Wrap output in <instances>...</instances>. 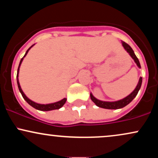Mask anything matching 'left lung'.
Wrapping results in <instances>:
<instances>
[{
    "label": "left lung",
    "instance_id": "obj_1",
    "mask_svg": "<svg viewBox=\"0 0 158 158\" xmlns=\"http://www.w3.org/2000/svg\"><path fill=\"white\" fill-rule=\"evenodd\" d=\"M122 45L123 47L124 48L125 50H126L127 52L129 54L130 56L134 59L135 62L137 64V67L139 68H141L140 67V64H139V61L137 59V57L136 56L135 54V52L134 50H132V48L129 46L128 44H126V42L124 41H122ZM142 77L139 78L138 83H137V85L136 86L135 89L131 92V94H129L128 96H127L126 97L123 98L122 99H119L118 101H114V102H106V101H102L99 100V99H97V98L94 97V95L90 93V99L93 102L95 103V105L99 108H106V109H119V108H122L123 107L126 106L127 105L129 104L130 102L133 100L136 97L137 93L140 89L141 85H142Z\"/></svg>",
    "mask_w": 158,
    "mask_h": 158
}]
</instances>
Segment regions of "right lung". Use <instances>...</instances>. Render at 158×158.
<instances>
[{
    "label": "right lung",
    "mask_w": 158,
    "mask_h": 158,
    "mask_svg": "<svg viewBox=\"0 0 158 158\" xmlns=\"http://www.w3.org/2000/svg\"><path fill=\"white\" fill-rule=\"evenodd\" d=\"M34 45H35V44L32 45V46L30 47V48L27 50V52H26V53H25V55L23 56V57L21 59V61H20L19 66V68H18V72H17V84H18V87H19V91L21 92V95H22V97H23V99H24L25 100H26V102L28 103L29 105H30V106H31L32 107H33L34 108H35V109L39 110H43V111H48V110L59 109V108H61V107L64 106V103L66 102V101H67L66 98H64V99H61V100L58 101V102H56L49 103V104H39V103L33 102V101H32L31 99H29V98L27 97L26 95H25V94L23 93L22 89H21V85H20L19 80V73L20 66H21V63H22L23 58H24L25 56H27V54L28 53L29 50H30V49H31V48H32V47L34 46Z\"/></svg>",
    "instance_id": "obj_1"
}]
</instances>
